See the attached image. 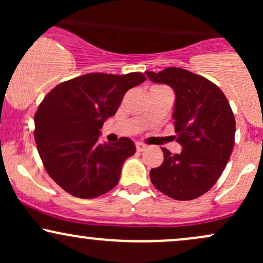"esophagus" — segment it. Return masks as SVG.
<instances>
[{"label":"esophagus","instance_id":"1","mask_svg":"<svg viewBox=\"0 0 263 263\" xmlns=\"http://www.w3.org/2000/svg\"><path fill=\"white\" fill-rule=\"evenodd\" d=\"M136 149H137L138 152H142V151L146 149V144L141 143V142H137V143H136Z\"/></svg>","mask_w":263,"mask_h":263}]
</instances>
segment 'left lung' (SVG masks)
Here are the masks:
<instances>
[{
	"label": "left lung",
	"instance_id": "left-lung-1",
	"mask_svg": "<svg viewBox=\"0 0 263 263\" xmlns=\"http://www.w3.org/2000/svg\"><path fill=\"white\" fill-rule=\"evenodd\" d=\"M153 83L167 84L176 92L173 119L182 152L162 148L164 161L149 172L163 194L192 200L205 194L228 164L235 144V117L224 92L206 78L182 68L146 71Z\"/></svg>",
	"mask_w": 263,
	"mask_h": 263
}]
</instances>
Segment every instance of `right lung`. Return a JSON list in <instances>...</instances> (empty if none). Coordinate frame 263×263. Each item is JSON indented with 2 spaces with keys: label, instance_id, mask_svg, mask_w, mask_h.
Masks as SVG:
<instances>
[{
  "label": "right lung",
  "instance_id": "right-lung-1",
  "mask_svg": "<svg viewBox=\"0 0 263 263\" xmlns=\"http://www.w3.org/2000/svg\"><path fill=\"white\" fill-rule=\"evenodd\" d=\"M144 80L142 73H90L47 93L34 115V140L45 171L60 188L91 199L119 183L123 163L135 155V143L121 137L101 144L99 136L126 91Z\"/></svg>",
  "mask_w": 263,
  "mask_h": 263
}]
</instances>
